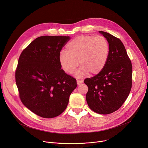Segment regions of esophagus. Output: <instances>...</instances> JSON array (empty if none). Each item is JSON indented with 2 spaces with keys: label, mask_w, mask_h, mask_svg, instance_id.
I'll return each instance as SVG.
<instances>
[{
  "label": "esophagus",
  "mask_w": 148,
  "mask_h": 148,
  "mask_svg": "<svg viewBox=\"0 0 148 148\" xmlns=\"http://www.w3.org/2000/svg\"><path fill=\"white\" fill-rule=\"evenodd\" d=\"M82 80H77V83L78 85H80V84H81L82 83Z\"/></svg>",
  "instance_id": "34e87169"
}]
</instances>
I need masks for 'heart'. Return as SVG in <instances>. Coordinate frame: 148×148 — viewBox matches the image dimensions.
Listing matches in <instances>:
<instances>
[{"label": "heart", "instance_id": "heart-1", "mask_svg": "<svg viewBox=\"0 0 148 148\" xmlns=\"http://www.w3.org/2000/svg\"><path fill=\"white\" fill-rule=\"evenodd\" d=\"M67 51L59 54V62L62 69L68 74L74 72L78 78L86 77L89 73L95 75L101 72L106 66L110 56V45L102 36H79L66 46Z\"/></svg>", "mask_w": 148, "mask_h": 148}]
</instances>
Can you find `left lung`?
Segmentation results:
<instances>
[{
  "instance_id": "left-lung-1",
  "label": "left lung",
  "mask_w": 148,
  "mask_h": 148,
  "mask_svg": "<svg viewBox=\"0 0 148 148\" xmlns=\"http://www.w3.org/2000/svg\"><path fill=\"white\" fill-rule=\"evenodd\" d=\"M110 45V56L103 70L84 83L88 87L86 100L91 110L109 114L118 110L132 87V67L122 42L112 34L99 31Z\"/></svg>"
}]
</instances>
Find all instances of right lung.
I'll return each instance as SVG.
<instances>
[{
    "instance_id": "right-lung-1",
    "label": "right lung",
    "mask_w": 148,
    "mask_h": 148,
    "mask_svg": "<svg viewBox=\"0 0 148 148\" xmlns=\"http://www.w3.org/2000/svg\"><path fill=\"white\" fill-rule=\"evenodd\" d=\"M69 36H43L21 53L15 77L25 106L45 118L58 116L66 109L77 81L61 69L59 54Z\"/></svg>"
}]
</instances>
